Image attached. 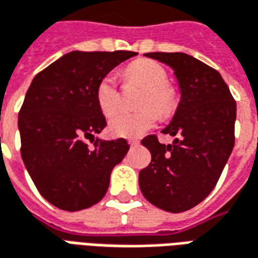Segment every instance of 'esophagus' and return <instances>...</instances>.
Listing matches in <instances>:
<instances>
[{"mask_svg":"<svg viewBox=\"0 0 258 258\" xmlns=\"http://www.w3.org/2000/svg\"><path fill=\"white\" fill-rule=\"evenodd\" d=\"M129 144H131V147H138L140 143H139L138 140H129Z\"/></svg>","mask_w":258,"mask_h":258,"instance_id":"1","label":"esophagus"}]
</instances>
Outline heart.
<instances>
[{"label":"heart","mask_w":258,"mask_h":258,"mask_svg":"<svg viewBox=\"0 0 258 258\" xmlns=\"http://www.w3.org/2000/svg\"><path fill=\"white\" fill-rule=\"evenodd\" d=\"M126 79L143 86V96L140 112H119L109 120V132L114 136L126 139L140 138L150 131L158 120L157 109L161 115H167L173 107V93L167 87V72L154 61H136L126 69ZM98 107L103 114L112 115L118 109L119 97L114 75H105L98 82L96 90ZM151 106L156 108L151 109Z\"/></svg>","instance_id":"obj_1"}]
</instances>
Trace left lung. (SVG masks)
<instances>
[{
    "mask_svg": "<svg viewBox=\"0 0 258 258\" xmlns=\"http://www.w3.org/2000/svg\"><path fill=\"white\" fill-rule=\"evenodd\" d=\"M149 58L172 68L180 100L162 133L142 140L151 162L139 173L143 196L168 213H182L211 193L235 146L236 103L215 69L184 52H147Z\"/></svg>",
    "mask_w": 258,
    "mask_h": 258,
    "instance_id": "left-lung-1",
    "label": "left lung"
}]
</instances>
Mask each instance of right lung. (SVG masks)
I'll list each match as a JSON object with an SVG mask.
<instances>
[{"label":"right lung","mask_w":258,"mask_h":258,"mask_svg":"<svg viewBox=\"0 0 258 258\" xmlns=\"http://www.w3.org/2000/svg\"><path fill=\"white\" fill-rule=\"evenodd\" d=\"M135 55L72 51L33 79L18 119L21 154L37 190L52 206L79 211L105 196L111 172L129 144L125 139L94 138L107 125L97 103V85Z\"/></svg>","instance_id":"right-lung-1"}]
</instances>
